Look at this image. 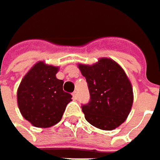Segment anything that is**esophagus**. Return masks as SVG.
<instances>
[{
    "mask_svg": "<svg viewBox=\"0 0 160 160\" xmlns=\"http://www.w3.org/2000/svg\"><path fill=\"white\" fill-rule=\"evenodd\" d=\"M72 96H73V99L76 100V99L78 98V92H74L72 93Z\"/></svg>",
    "mask_w": 160,
    "mask_h": 160,
    "instance_id": "obj_1",
    "label": "esophagus"
}]
</instances>
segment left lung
Returning <instances> with one entry per match:
<instances>
[{
	"label": "left lung",
	"instance_id": "1",
	"mask_svg": "<svg viewBox=\"0 0 160 160\" xmlns=\"http://www.w3.org/2000/svg\"><path fill=\"white\" fill-rule=\"evenodd\" d=\"M78 68L91 95L89 104L82 106L86 120L104 131L118 128L128 118L133 103L132 86L125 71L107 57L92 65L79 64Z\"/></svg>",
	"mask_w": 160,
	"mask_h": 160
}]
</instances>
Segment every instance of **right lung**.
Here are the masks:
<instances>
[{
    "label": "right lung",
    "instance_id": "1",
    "mask_svg": "<svg viewBox=\"0 0 160 160\" xmlns=\"http://www.w3.org/2000/svg\"><path fill=\"white\" fill-rule=\"evenodd\" d=\"M58 70V67L39 61L19 84L18 108L34 127L49 128L58 123L71 101V94L63 91L64 81L56 78Z\"/></svg>",
    "mask_w": 160,
    "mask_h": 160
}]
</instances>
